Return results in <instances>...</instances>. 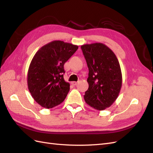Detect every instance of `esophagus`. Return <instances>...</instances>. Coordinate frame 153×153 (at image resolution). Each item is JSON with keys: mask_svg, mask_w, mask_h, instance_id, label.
<instances>
[{"mask_svg": "<svg viewBox=\"0 0 153 153\" xmlns=\"http://www.w3.org/2000/svg\"><path fill=\"white\" fill-rule=\"evenodd\" d=\"M71 84L73 85H77V82H71Z\"/></svg>", "mask_w": 153, "mask_h": 153, "instance_id": "1", "label": "esophagus"}]
</instances>
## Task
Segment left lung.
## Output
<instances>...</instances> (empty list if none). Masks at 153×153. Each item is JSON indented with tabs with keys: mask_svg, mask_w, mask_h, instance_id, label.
Listing matches in <instances>:
<instances>
[{
	"mask_svg": "<svg viewBox=\"0 0 153 153\" xmlns=\"http://www.w3.org/2000/svg\"><path fill=\"white\" fill-rule=\"evenodd\" d=\"M89 68L85 92L87 104L98 110H103L116 100L122 86V73L115 53L103 43L81 46Z\"/></svg>",
	"mask_w": 153,
	"mask_h": 153,
	"instance_id": "1",
	"label": "left lung"
}]
</instances>
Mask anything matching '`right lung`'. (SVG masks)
I'll return each mask as SVG.
<instances>
[{
  "label": "right lung",
  "instance_id": "1",
  "mask_svg": "<svg viewBox=\"0 0 153 153\" xmlns=\"http://www.w3.org/2000/svg\"><path fill=\"white\" fill-rule=\"evenodd\" d=\"M78 48L76 45L53 41L35 54L29 68L27 85L32 98L41 106L52 108L65 100L70 85L64 79V65Z\"/></svg>",
  "mask_w": 153,
  "mask_h": 153
}]
</instances>
